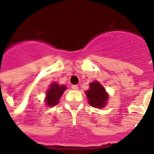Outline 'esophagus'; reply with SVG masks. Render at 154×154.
<instances>
[{"instance_id":"obj_1","label":"esophagus","mask_w":154,"mask_h":154,"mask_svg":"<svg viewBox=\"0 0 154 154\" xmlns=\"http://www.w3.org/2000/svg\"><path fill=\"white\" fill-rule=\"evenodd\" d=\"M72 89H74V90H77V89H78V86L76 85H72Z\"/></svg>"}]
</instances>
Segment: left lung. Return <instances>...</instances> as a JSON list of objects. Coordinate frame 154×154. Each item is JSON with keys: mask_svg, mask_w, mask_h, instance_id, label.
I'll list each match as a JSON object with an SVG mask.
<instances>
[{"mask_svg": "<svg viewBox=\"0 0 154 154\" xmlns=\"http://www.w3.org/2000/svg\"><path fill=\"white\" fill-rule=\"evenodd\" d=\"M89 105L93 107L103 108L106 104L108 95L99 82H94L89 85V89L86 92Z\"/></svg>", "mask_w": 154, "mask_h": 154, "instance_id": "left-lung-1", "label": "left lung"}]
</instances>
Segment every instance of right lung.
<instances>
[{"instance_id":"1","label":"right lung","mask_w":154,"mask_h":154,"mask_svg":"<svg viewBox=\"0 0 154 154\" xmlns=\"http://www.w3.org/2000/svg\"><path fill=\"white\" fill-rule=\"evenodd\" d=\"M65 89L66 87L65 85H58L57 83L56 82L51 84V86L46 93V99H45L46 105L50 107L58 104L59 99Z\"/></svg>"}]
</instances>
